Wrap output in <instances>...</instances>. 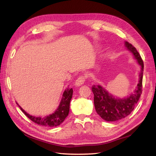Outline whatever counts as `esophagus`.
Listing matches in <instances>:
<instances>
[{"mask_svg":"<svg viewBox=\"0 0 156 156\" xmlns=\"http://www.w3.org/2000/svg\"><path fill=\"white\" fill-rule=\"evenodd\" d=\"M85 77L83 76H81L79 77L77 80H76V82H75V85L76 86H78V87H79V86H81L82 84H83L85 82Z\"/></svg>","mask_w":156,"mask_h":156,"instance_id":"34e87169","label":"esophagus"}]
</instances>
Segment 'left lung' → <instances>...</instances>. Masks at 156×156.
<instances>
[{"label":"left lung","instance_id":"8db88e82","mask_svg":"<svg viewBox=\"0 0 156 156\" xmlns=\"http://www.w3.org/2000/svg\"><path fill=\"white\" fill-rule=\"evenodd\" d=\"M125 44L127 49L132 52L139 64L141 66L140 80L135 93L123 99L114 98L100 85L92 86V90L94 94L96 111L102 119L107 121H116L130 115L137 105L142 92L144 62L136 48L133 45L127 41H125Z\"/></svg>","mask_w":156,"mask_h":156}]
</instances>
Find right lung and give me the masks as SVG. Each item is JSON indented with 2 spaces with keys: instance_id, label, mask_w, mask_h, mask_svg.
I'll use <instances>...</instances> for the list:
<instances>
[{
  "instance_id": "1",
  "label": "right lung",
  "mask_w": 156,
  "mask_h": 156,
  "mask_svg": "<svg viewBox=\"0 0 156 156\" xmlns=\"http://www.w3.org/2000/svg\"><path fill=\"white\" fill-rule=\"evenodd\" d=\"M73 90L72 88H67L65 90L62 96V98L57 110L54 113L49 115L45 117H36L27 113L23 109H21L23 113L35 123L45 127H56L60 125L62 122L67 117L69 111V103L72 97Z\"/></svg>"
}]
</instances>
